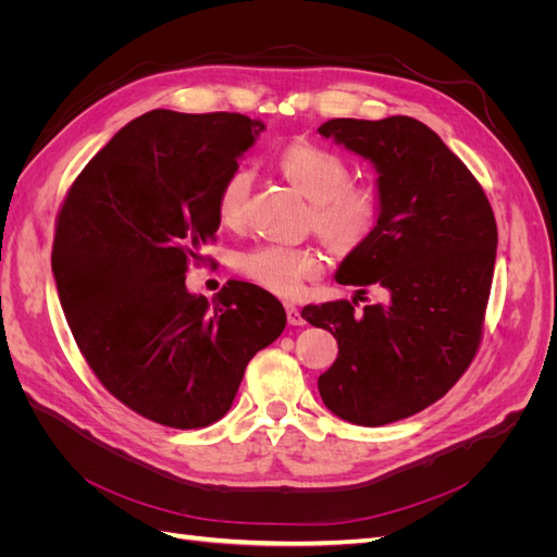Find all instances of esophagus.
Returning a JSON list of instances; mask_svg holds the SVG:
<instances>
[{
    "label": "esophagus",
    "instance_id": "34e87169",
    "mask_svg": "<svg viewBox=\"0 0 557 557\" xmlns=\"http://www.w3.org/2000/svg\"><path fill=\"white\" fill-rule=\"evenodd\" d=\"M285 313H288V323L290 325H305L307 323L305 315H301V311H299V307L293 305V301H288V305H285Z\"/></svg>",
    "mask_w": 557,
    "mask_h": 557
}]
</instances>
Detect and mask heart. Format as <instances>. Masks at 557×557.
Instances as JSON below:
<instances>
[{"label":"heart","mask_w":557,"mask_h":557,"mask_svg":"<svg viewBox=\"0 0 557 557\" xmlns=\"http://www.w3.org/2000/svg\"><path fill=\"white\" fill-rule=\"evenodd\" d=\"M281 172L311 201L313 230L336 250H352L372 234L381 201L372 185L348 183L342 156L315 144H293L278 158ZM250 172L239 166L221 185L215 211L223 225H239L250 190ZM323 256L311 246L262 244L234 260L248 281L283 297L297 295L305 283L323 272Z\"/></svg>","instance_id":"1"}]
</instances>
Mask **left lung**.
<instances>
[{"mask_svg": "<svg viewBox=\"0 0 557 557\" xmlns=\"http://www.w3.org/2000/svg\"><path fill=\"white\" fill-rule=\"evenodd\" d=\"M318 134L376 170L379 221L336 269L383 305L356 311L358 295L301 311L334 334L339 356L318 376L325 407L379 428L423 411L462 376L481 342L497 225L479 181L416 117H332Z\"/></svg>", "mask_w": 557, "mask_h": 557, "instance_id": "obj_1", "label": "left lung"}]
</instances>
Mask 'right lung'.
<instances>
[{"instance_id":"1","label":"right lung","mask_w":557,"mask_h":557,"mask_svg":"<svg viewBox=\"0 0 557 557\" xmlns=\"http://www.w3.org/2000/svg\"><path fill=\"white\" fill-rule=\"evenodd\" d=\"M264 123L242 113L134 117L66 195L53 276L74 339L132 411L195 430L223 418L246 364L285 327L283 305L230 281L211 301L185 288L221 218L223 181Z\"/></svg>"}]
</instances>
